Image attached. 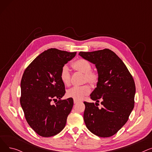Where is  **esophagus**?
<instances>
[{
    "instance_id": "esophagus-1",
    "label": "esophagus",
    "mask_w": 152,
    "mask_h": 152,
    "mask_svg": "<svg viewBox=\"0 0 152 152\" xmlns=\"http://www.w3.org/2000/svg\"><path fill=\"white\" fill-rule=\"evenodd\" d=\"M77 102H79V101H77L76 100H74V103H75V104H76Z\"/></svg>"
}]
</instances>
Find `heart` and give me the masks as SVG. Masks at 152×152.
<instances>
[{
	"mask_svg": "<svg viewBox=\"0 0 152 152\" xmlns=\"http://www.w3.org/2000/svg\"><path fill=\"white\" fill-rule=\"evenodd\" d=\"M75 69L79 73L84 74V83H88L91 84H95L98 81V74L92 70V65L91 62L85 59H79L73 63ZM71 71L67 65H63L60 71V79L65 86H68L71 81ZM91 92L90 87L88 86L80 87H74L68 90L66 96L74 100H79L88 95Z\"/></svg>",
	"mask_w": 152,
	"mask_h": 152,
	"instance_id": "heart-1",
	"label": "heart"
}]
</instances>
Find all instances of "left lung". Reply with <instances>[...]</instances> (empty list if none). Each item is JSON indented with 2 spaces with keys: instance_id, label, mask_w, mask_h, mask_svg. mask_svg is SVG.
<instances>
[{
  "instance_id": "left-lung-1",
  "label": "left lung",
  "mask_w": 152,
  "mask_h": 152,
  "mask_svg": "<svg viewBox=\"0 0 152 152\" xmlns=\"http://www.w3.org/2000/svg\"><path fill=\"white\" fill-rule=\"evenodd\" d=\"M79 55L94 64L99 76L97 87L90 95L95 105L84 102L86 126L97 136H112L126 124L134 108L133 77L123 61L110 49L80 52ZM100 100L103 105L100 109L95 106Z\"/></svg>"
}]
</instances>
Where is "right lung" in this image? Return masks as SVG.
I'll return each instance as SVG.
<instances>
[{
  "label": "right lung",
  "mask_w": 152,
  "mask_h": 152,
  "mask_svg": "<svg viewBox=\"0 0 152 152\" xmlns=\"http://www.w3.org/2000/svg\"><path fill=\"white\" fill-rule=\"evenodd\" d=\"M76 54L48 49L38 55L23 75L20 104L28 124L42 137L53 136L66 125L73 99L61 100L65 88L60 75L62 66ZM55 100L57 102L52 104Z\"/></svg>",
  "instance_id": "obj_1"
}]
</instances>
